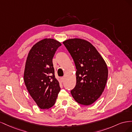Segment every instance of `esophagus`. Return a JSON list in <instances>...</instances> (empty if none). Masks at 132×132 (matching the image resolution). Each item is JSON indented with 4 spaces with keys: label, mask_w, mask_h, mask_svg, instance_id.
<instances>
[{
    "label": "esophagus",
    "mask_w": 132,
    "mask_h": 132,
    "mask_svg": "<svg viewBox=\"0 0 132 132\" xmlns=\"http://www.w3.org/2000/svg\"><path fill=\"white\" fill-rule=\"evenodd\" d=\"M60 79H61V81L62 82H63L64 81V78L63 77H61V78H60Z\"/></svg>",
    "instance_id": "34e87169"
}]
</instances>
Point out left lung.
Wrapping results in <instances>:
<instances>
[{
  "instance_id": "obj_1",
  "label": "left lung",
  "mask_w": 132,
  "mask_h": 132,
  "mask_svg": "<svg viewBox=\"0 0 132 132\" xmlns=\"http://www.w3.org/2000/svg\"><path fill=\"white\" fill-rule=\"evenodd\" d=\"M71 55L77 69V83L70 91L78 103L90 105L100 97L105 89L108 69L104 59L91 44L74 38L63 42Z\"/></svg>"
}]
</instances>
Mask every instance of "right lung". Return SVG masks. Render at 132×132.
Returning <instances> with one entry per match:
<instances>
[{"label": "right lung", "instance_id": "1", "mask_svg": "<svg viewBox=\"0 0 132 132\" xmlns=\"http://www.w3.org/2000/svg\"><path fill=\"white\" fill-rule=\"evenodd\" d=\"M61 45L55 39L46 38L36 43L28 54L24 81L31 96L41 109L53 106L61 90L52 59Z\"/></svg>", "mask_w": 132, "mask_h": 132}]
</instances>
